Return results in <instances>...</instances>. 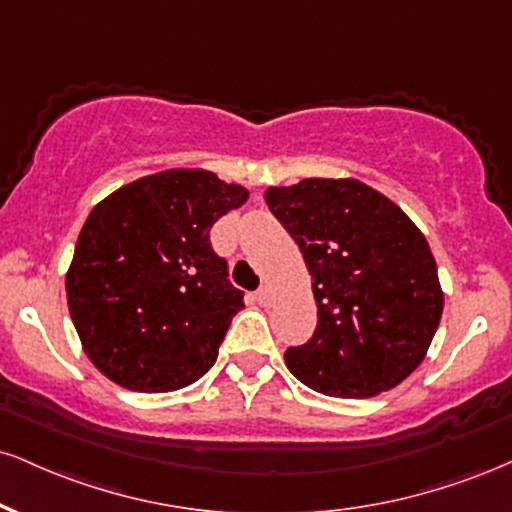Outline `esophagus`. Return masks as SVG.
<instances>
[{
  "mask_svg": "<svg viewBox=\"0 0 512 512\" xmlns=\"http://www.w3.org/2000/svg\"><path fill=\"white\" fill-rule=\"evenodd\" d=\"M257 303H260V305H269V303H272V288L262 286L260 291H257Z\"/></svg>",
  "mask_w": 512,
  "mask_h": 512,
  "instance_id": "34e87169",
  "label": "esophagus"
}]
</instances>
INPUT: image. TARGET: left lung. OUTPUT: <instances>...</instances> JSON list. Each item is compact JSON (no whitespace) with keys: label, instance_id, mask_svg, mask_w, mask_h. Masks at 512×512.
I'll use <instances>...</instances> for the list:
<instances>
[{"label":"left lung","instance_id":"8db88e82","mask_svg":"<svg viewBox=\"0 0 512 512\" xmlns=\"http://www.w3.org/2000/svg\"><path fill=\"white\" fill-rule=\"evenodd\" d=\"M312 274L317 329L286 350L295 379L369 398L415 372L439 329L443 293L427 238L355 178H305L264 193Z\"/></svg>","mask_w":512,"mask_h":512}]
</instances>
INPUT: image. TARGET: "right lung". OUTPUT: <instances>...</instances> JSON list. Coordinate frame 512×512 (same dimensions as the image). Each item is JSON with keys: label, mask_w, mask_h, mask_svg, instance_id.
<instances>
[{"label": "right lung", "mask_w": 512, "mask_h": 512, "mask_svg": "<svg viewBox=\"0 0 512 512\" xmlns=\"http://www.w3.org/2000/svg\"><path fill=\"white\" fill-rule=\"evenodd\" d=\"M248 200L212 171L169 169L128 183L90 212L66 274L83 350L140 393L193 384L217 360L243 291L209 229Z\"/></svg>", "instance_id": "obj_1"}]
</instances>
